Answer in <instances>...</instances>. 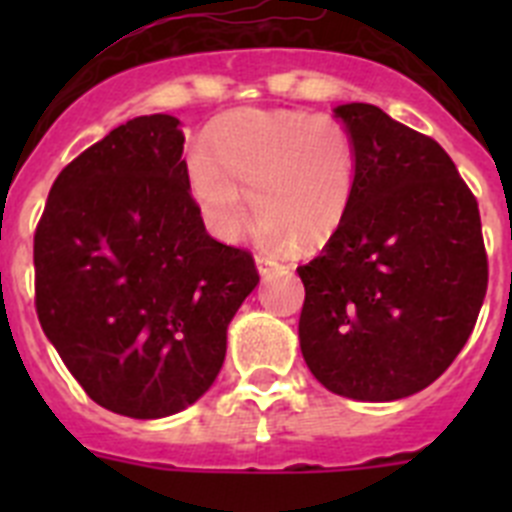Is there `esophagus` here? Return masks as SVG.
<instances>
[{
    "instance_id": "1",
    "label": "esophagus",
    "mask_w": 512,
    "mask_h": 512,
    "mask_svg": "<svg viewBox=\"0 0 512 512\" xmlns=\"http://www.w3.org/2000/svg\"><path fill=\"white\" fill-rule=\"evenodd\" d=\"M256 269H259L261 277H269V274H274V271L284 269V266L279 264V261L269 259V256H256Z\"/></svg>"
}]
</instances>
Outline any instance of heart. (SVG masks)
Segmentation results:
<instances>
[{"label":"heart","instance_id":"1","mask_svg":"<svg viewBox=\"0 0 512 512\" xmlns=\"http://www.w3.org/2000/svg\"><path fill=\"white\" fill-rule=\"evenodd\" d=\"M187 187L212 238H241L251 207L269 246L315 248L346 220L356 192L354 138L338 117L300 110H238L220 117L207 148L184 164Z\"/></svg>","mask_w":512,"mask_h":512}]
</instances>
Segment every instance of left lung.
<instances>
[{"label":"left lung","mask_w":512,"mask_h":512,"mask_svg":"<svg viewBox=\"0 0 512 512\" xmlns=\"http://www.w3.org/2000/svg\"><path fill=\"white\" fill-rule=\"evenodd\" d=\"M356 192L323 253L300 266V348L325 390L410 397L456 359L487 292L474 194L449 153L374 104H338Z\"/></svg>","instance_id":"1"}]
</instances>
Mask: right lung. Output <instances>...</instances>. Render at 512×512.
Wrapping results in <instances>:
<instances>
[{
  "label": "right lung",
  "instance_id": "add662e5",
  "mask_svg": "<svg viewBox=\"0 0 512 512\" xmlns=\"http://www.w3.org/2000/svg\"><path fill=\"white\" fill-rule=\"evenodd\" d=\"M171 115L133 117L53 182L35 230L43 333L97 405L166 418L212 387L259 271L205 230Z\"/></svg>",
  "mask_w": 512,
  "mask_h": 512
}]
</instances>
